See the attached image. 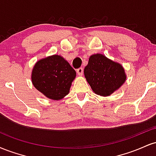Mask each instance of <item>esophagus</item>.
Instances as JSON below:
<instances>
[{
    "label": "esophagus",
    "instance_id": "1",
    "mask_svg": "<svg viewBox=\"0 0 156 156\" xmlns=\"http://www.w3.org/2000/svg\"><path fill=\"white\" fill-rule=\"evenodd\" d=\"M77 73H78V76H81L83 73V67H80L77 69Z\"/></svg>",
    "mask_w": 156,
    "mask_h": 156
}]
</instances>
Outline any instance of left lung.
Listing matches in <instances>:
<instances>
[{"instance_id":"1","label":"left lung","mask_w":156,"mask_h":156,"mask_svg":"<svg viewBox=\"0 0 156 156\" xmlns=\"http://www.w3.org/2000/svg\"><path fill=\"white\" fill-rule=\"evenodd\" d=\"M84 76L94 92L101 96L110 95L126 80L121 64L102 54L91 55L84 68Z\"/></svg>"}]
</instances>
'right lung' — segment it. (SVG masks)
<instances>
[{"instance_id":"obj_1","label":"right lung","mask_w":156,"mask_h":156,"mask_svg":"<svg viewBox=\"0 0 156 156\" xmlns=\"http://www.w3.org/2000/svg\"><path fill=\"white\" fill-rule=\"evenodd\" d=\"M76 76V70L63 57L53 55L36 63L31 80L39 92L57 101L68 94Z\"/></svg>"}]
</instances>
